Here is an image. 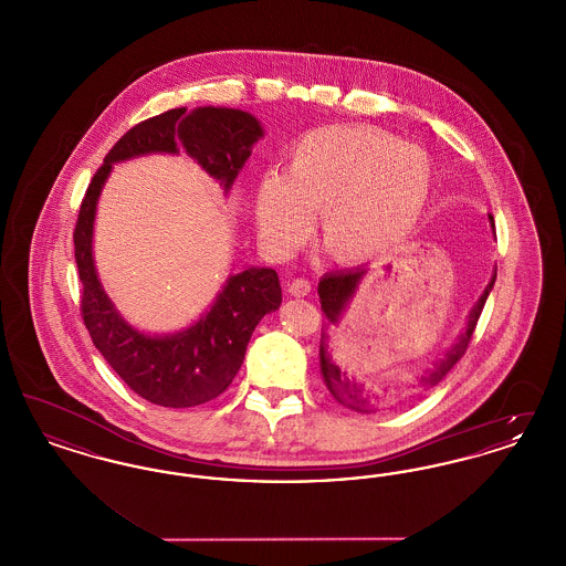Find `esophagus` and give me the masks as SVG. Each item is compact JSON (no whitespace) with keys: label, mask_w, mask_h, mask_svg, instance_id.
<instances>
[{"label":"esophagus","mask_w":566,"mask_h":566,"mask_svg":"<svg viewBox=\"0 0 566 566\" xmlns=\"http://www.w3.org/2000/svg\"><path fill=\"white\" fill-rule=\"evenodd\" d=\"M312 291V284L305 277H296L289 284V293L293 296H307Z\"/></svg>","instance_id":"1"}]
</instances>
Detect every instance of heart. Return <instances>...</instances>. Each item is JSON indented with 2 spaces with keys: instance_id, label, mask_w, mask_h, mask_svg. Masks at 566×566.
Returning <instances> with one entry per match:
<instances>
[{
  "instance_id": "b5f03b06",
  "label": "heart",
  "mask_w": 566,
  "mask_h": 566,
  "mask_svg": "<svg viewBox=\"0 0 566 566\" xmlns=\"http://www.w3.org/2000/svg\"><path fill=\"white\" fill-rule=\"evenodd\" d=\"M432 178L431 157L416 144L363 125L321 127L296 139L286 171L259 180V233L275 256H286L318 210L316 235L331 259L371 261L418 224Z\"/></svg>"
}]
</instances>
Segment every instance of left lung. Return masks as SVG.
Returning a JSON list of instances; mask_svg holds the SVG:
<instances>
[{"label": "left lung", "instance_id": "left-lung-1", "mask_svg": "<svg viewBox=\"0 0 566 566\" xmlns=\"http://www.w3.org/2000/svg\"><path fill=\"white\" fill-rule=\"evenodd\" d=\"M488 220H490V227H492V233H494V218H492V214H488ZM367 270H369V265H360V268H354V270L331 271V273H324L323 280L318 282V295H321L324 318H326L323 335H321V374H323L324 386L328 388L331 397L337 403L348 407L352 411H358V413H376L379 409H384L386 405H390V401H397V395H386V390L376 392V390H369L363 381H356L342 365H337L333 360V354L328 348V342H331L328 331L337 328L344 321V316L350 307L352 298L356 295ZM494 280H496V270L492 271V277H490L484 293L478 298V303L471 307V312L467 316V326L458 335L452 348L446 350L441 358H437L432 363L431 369H427L422 376L418 377L416 384H411V388L427 390V388L437 386L462 358V354L467 352V346L471 342V335L475 331V324L482 316L485 298L494 286ZM392 396L396 397L395 400L391 399Z\"/></svg>", "mask_w": 566, "mask_h": 566}]
</instances>
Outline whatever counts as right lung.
Returning a JSON list of instances; mask_svg holds the SVG:
<instances>
[{
    "label": "right lung",
    "instance_id": "1",
    "mask_svg": "<svg viewBox=\"0 0 566 566\" xmlns=\"http://www.w3.org/2000/svg\"><path fill=\"white\" fill-rule=\"evenodd\" d=\"M263 135L261 123L243 109L203 106L163 112L135 125L114 144L82 199L74 231L82 318L109 367L150 403L195 407L224 392L242 367L256 324L280 307L282 289L270 268H245L227 277L214 303L189 326L163 335L135 328L114 307L95 270L93 231L99 195L116 163L180 153L229 195L252 146Z\"/></svg>",
    "mask_w": 566,
    "mask_h": 566
}]
</instances>
